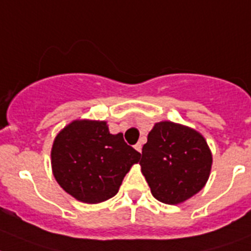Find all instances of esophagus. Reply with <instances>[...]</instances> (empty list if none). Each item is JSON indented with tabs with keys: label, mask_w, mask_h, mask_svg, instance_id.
<instances>
[{
	"label": "esophagus",
	"mask_w": 251,
	"mask_h": 251,
	"mask_svg": "<svg viewBox=\"0 0 251 251\" xmlns=\"http://www.w3.org/2000/svg\"><path fill=\"white\" fill-rule=\"evenodd\" d=\"M134 149H136V150H137L138 152H141V151H142V145H141L140 142H138V144L134 145Z\"/></svg>",
	"instance_id": "esophagus-1"
}]
</instances>
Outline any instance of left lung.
Here are the masks:
<instances>
[{
    "label": "left lung",
    "instance_id": "8db88e82",
    "mask_svg": "<svg viewBox=\"0 0 251 251\" xmlns=\"http://www.w3.org/2000/svg\"><path fill=\"white\" fill-rule=\"evenodd\" d=\"M212 164V151L204 136L169 121L155 123L140 161L152 196L169 205L196 195L208 182Z\"/></svg>",
    "mask_w": 251,
    "mask_h": 251
}]
</instances>
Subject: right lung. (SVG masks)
Segmentation results:
<instances>
[{
  "mask_svg": "<svg viewBox=\"0 0 251 251\" xmlns=\"http://www.w3.org/2000/svg\"><path fill=\"white\" fill-rule=\"evenodd\" d=\"M123 134H111L105 121L76 119L56 134L51 167L64 191L86 204H99L117 195L124 176L140 161Z\"/></svg>",
  "mask_w": 251,
  "mask_h": 251,
  "instance_id": "1",
  "label": "right lung"
}]
</instances>
